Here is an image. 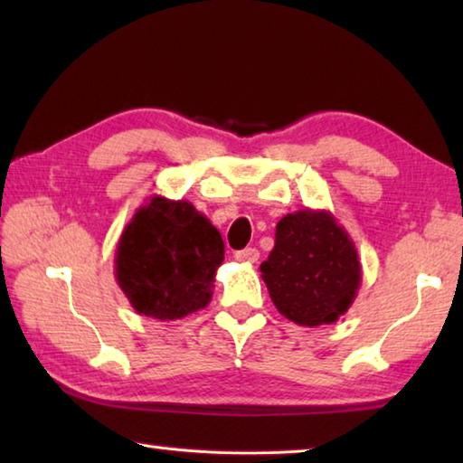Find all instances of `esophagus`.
<instances>
[{
  "mask_svg": "<svg viewBox=\"0 0 463 463\" xmlns=\"http://www.w3.org/2000/svg\"><path fill=\"white\" fill-rule=\"evenodd\" d=\"M234 257H237V261H241V263H255L257 260H260V250H257L255 247H247L242 250H237Z\"/></svg>",
  "mask_w": 463,
  "mask_h": 463,
  "instance_id": "1",
  "label": "esophagus"
}]
</instances>
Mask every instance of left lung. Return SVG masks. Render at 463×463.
Here are the masks:
<instances>
[{
  "instance_id": "left-lung-1",
  "label": "left lung",
  "mask_w": 463,
  "mask_h": 463,
  "mask_svg": "<svg viewBox=\"0 0 463 463\" xmlns=\"http://www.w3.org/2000/svg\"><path fill=\"white\" fill-rule=\"evenodd\" d=\"M261 278L281 317L300 326L333 325L362 284L355 242L328 210H298L276 226Z\"/></svg>"
}]
</instances>
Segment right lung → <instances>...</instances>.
<instances>
[{"label": "right lung", "mask_w": 463, "mask_h": 463, "mask_svg": "<svg viewBox=\"0 0 463 463\" xmlns=\"http://www.w3.org/2000/svg\"><path fill=\"white\" fill-rule=\"evenodd\" d=\"M224 242L187 200L153 195L124 226L114 273L138 315L177 320L208 307Z\"/></svg>", "instance_id": "obj_1"}]
</instances>
